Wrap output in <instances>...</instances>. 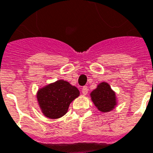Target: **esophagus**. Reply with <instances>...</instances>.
Instances as JSON below:
<instances>
[{
  "instance_id": "obj_1",
  "label": "esophagus",
  "mask_w": 153,
  "mask_h": 153,
  "mask_svg": "<svg viewBox=\"0 0 153 153\" xmlns=\"http://www.w3.org/2000/svg\"><path fill=\"white\" fill-rule=\"evenodd\" d=\"M88 91H89V89H88L87 86H84V87L82 88V93H83L84 95H86V94H88Z\"/></svg>"
}]
</instances>
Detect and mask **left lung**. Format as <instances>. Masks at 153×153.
<instances>
[{"instance_id": "left-lung-1", "label": "left lung", "mask_w": 153, "mask_h": 153, "mask_svg": "<svg viewBox=\"0 0 153 153\" xmlns=\"http://www.w3.org/2000/svg\"><path fill=\"white\" fill-rule=\"evenodd\" d=\"M90 96L100 111H111L116 105V94L105 82L99 84L97 88L90 93Z\"/></svg>"}]
</instances>
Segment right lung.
Returning <instances> with one entry per match:
<instances>
[{
    "label": "right lung",
    "mask_w": 153,
    "mask_h": 153,
    "mask_svg": "<svg viewBox=\"0 0 153 153\" xmlns=\"http://www.w3.org/2000/svg\"><path fill=\"white\" fill-rule=\"evenodd\" d=\"M79 95L75 86L65 80H58L37 91V98L43 115L58 119L68 111L70 103Z\"/></svg>",
    "instance_id": "add662e5"
}]
</instances>
